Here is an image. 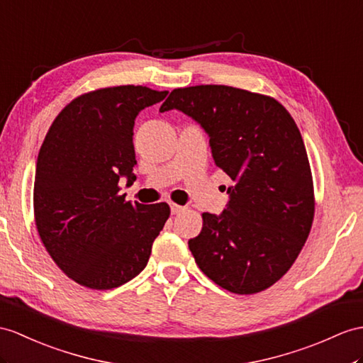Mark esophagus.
<instances>
[{"instance_id": "obj_1", "label": "esophagus", "mask_w": 363, "mask_h": 363, "mask_svg": "<svg viewBox=\"0 0 363 363\" xmlns=\"http://www.w3.org/2000/svg\"><path fill=\"white\" fill-rule=\"evenodd\" d=\"M169 206H171V212L172 214L175 216V214H180V212H183V206H180V205H175V203H169Z\"/></svg>"}]
</instances>
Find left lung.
Returning <instances> with one entry per match:
<instances>
[{
  "label": "left lung",
  "instance_id": "obj_1",
  "mask_svg": "<svg viewBox=\"0 0 363 363\" xmlns=\"http://www.w3.org/2000/svg\"><path fill=\"white\" fill-rule=\"evenodd\" d=\"M179 109L209 135L216 164L234 186L220 216L203 212L188 242L203 274L235 294H255L285 276L314 218V188L302 135L268 95L222 84L174 89L160 111Z\"/></svg>",
  "mask_w": 363,
  "mask_h": 363
}]
</instances>
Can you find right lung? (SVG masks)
<instances>
[{
    "instance_id": "1",
    "label": "right lung",
    "mask_w": 363,
    "mask_h": 363,
    "mask_svg": "<svg viewBox=\"0 0 363 363\" xmlns=\"http://www.w3.org/2000/svg\"><path fill=\"white\" fill-rule=\"evenodd\" d=\"M167 91L115 86L77 96L44 138L35 171L33 214L44 248L69 279L112 289L145 269L171 209L126 201L135 182V118Z\"/></svg>"
}]
</instances>
